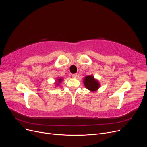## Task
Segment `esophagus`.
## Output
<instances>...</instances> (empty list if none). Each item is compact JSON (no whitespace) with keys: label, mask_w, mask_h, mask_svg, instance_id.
<instances>
[{"label":"esophagus","mask_w":147,"mask_h":147,"mask_svg":"<svg viewBox=\"0 0 147 147\" xmlns=\"http://www.w3.org/2000/svg\"><path fill=\"white\" fill-rule=\"evenodd\" d=\"M72 77H73V78H77V74H73V75H72Z\"/></svg>","instance_id":"esophagus-1"}]
</instances>
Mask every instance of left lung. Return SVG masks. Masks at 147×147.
<instances>
[{"label":"left lung","mask_w":147,"mask_h":147,"mask_svg":"<svg viewBox=\"0 0 147 147\" xmlns=\"http://www.w3.org/2000/svg\"><path fill=\"white\" fill-rule=\"evenodd\" d=\"M83 83L86 89L91 92L97 91L100 87L99 82L93 75H87L83 78Z\"/></svg>","instance_id":"left-lung-1"}]
</instances>
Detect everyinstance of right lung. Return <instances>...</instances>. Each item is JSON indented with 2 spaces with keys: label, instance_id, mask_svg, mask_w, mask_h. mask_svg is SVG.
I'll list each match as a JSON object with an SVG mask.
<instances>
[{
  "label": "right lung",
  "instance_id": "1",
  "mask_svg": "<svg viewBox=\"0 0 147 147\" xmlns=\"http://www.w3.org/2000/svg\"><path fill=\"white\" fill-rule=\"evenodd\" d=\"M62 81H63V78H57L55 84L56 86H59V84L62 82Z\"/></svg>",
  "mask_w": 147,
  "mask_h": 147
}]
</instances>
